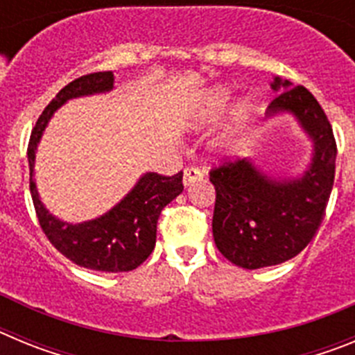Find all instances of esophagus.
I'll return each instance as SVG.
<instances>
[{"instance_id":"1","label":"esophagus","mask_w":355,"mask_h":355,"mask_svg":"<svg viewBox=\"0 0 355 355\" xmlns=\"http://www.w3.org/2000/svg\"><path fill=\"white\" fill-rule=\"evenodd\" d=\"M205 178V174L199 171V168H187L183 174V184L184 187H192L193 183H197V181H200Z\"/></svg>"}]
</instances>
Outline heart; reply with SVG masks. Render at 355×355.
Returning <instances> with one entry per match:
<instances>
[{
  "label": "heart",
  "mask_w": 355,
  "mask_h": 355,
  "mask_svg": "<svg viewBox=\"0 0 355 355\" xmlns=\"http://www.w3.org/2000/svg\"><path fill=\"white\" fill-rule=\"evenodd\" d=\"M229 99H231V92L225 87H215L208 96L202 97L197 105H193L187 117V126L202 128L213 122L224 112ZM254 114H256L254 103L247 97L234 103L233 108L229 110L227 122H225L224 133H222L224 144H233L240 140L252 124Z\"/></svg>",
  "instance_id": "b5f03b06"
}]
</instances>
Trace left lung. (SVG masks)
Here are the masks:
<instances>
[{
  "label": "left lung",
  "instance_id": "left-lung-1",
  "mask_svg": "<svg viewBox=\"0 0 355 355\" xmlns=\"http://www.w3.org/2000/svg\"><path fill=\"white\" fill-rule=\"evenodd\" d=\"M275 99L266 119L290 115L311 144V156L297 175L268 171L254 158L211 171L215 187L213 238L224 258L256 270L279 265L313 240L334 184L336 140L324 110L304 87L275 76Z\"/></svg>",
  "mask_w": 355,
  "mask_h": 355
}]
</instances>
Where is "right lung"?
<instances>
[{"label": "right lung", "instance_id": "1", "mask_svg": "<svg viewBox=\"0 0 355 355\" xmlns=\"http://www.w3.org/2000/svg\"><path fill=\"white\" fill-rule=\"evenodd\" d=\"M114 72H94L65 85L46 106L31 131L28 146L30 192L40 227L56 250L76 265L99 272H130L142 265L156 245V224L159 213L183 192V172L165 178L146 172L130 192L103 215L83 222H65L53 215L37 190L35 156L42 135L53 115L71 99L115 89Z\"/></svg>", "mask_w": 355, "mask_h": 355}]
</instances>
